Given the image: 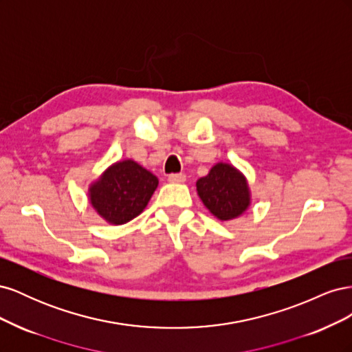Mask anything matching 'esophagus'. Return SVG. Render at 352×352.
<instances>
[{
  "instance_id": "obj_1",
  "label": "esophagus",
  "mask_w": 352,
  "mask_h": 352,
  "mask_svg": "<svg viewBox=\"0 0 352 352\" xmlns=\"http://www.w3.org/2000/svg\"><path fill=\"white\" fill-rule=\"evenodd\" d=\"M167 180L170 184H184L186 180V176L184 173H173V175H168Z\"/></svg>"
}]
</instances>
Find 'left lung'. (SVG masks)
<instances>
[{
  "mask_svg": "<svg viewBox=\"0 0 352 352\" xmlns=\"http://www.w3.org/2000/svg\"><path fill=\"white\" fill-rule=\"evenodd\" d=\"M197 192L202 204L219 220L236 219L251 204L247 179L228 163H217L207 176L198 179Z\"/></svg>",
  "mask_w": 352,
  "mask_h": 352,
  "instance_id": "left-lung-1",
  "label": "left lung"
}]
</instances>
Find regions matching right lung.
<instances>
[{
  "label": "right lung",
  "mask_w": 352,
  "mask_h": 352,
  "mask_svg": "<svg viewBox=\"0 0 352 352\" xmlns=\"http://www.w3.org/2000/svg\"><path fill=\"white\" fill-rule=\"evenodd\" d=\"M158 186V179L133 160L114 163L89 186L95 211L111 225L140 216Z\"/></svg>",
  "instance_id": "right-lung-1"
}]
</instances>
